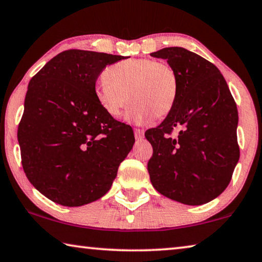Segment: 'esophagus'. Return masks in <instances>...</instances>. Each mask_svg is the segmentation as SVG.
Segmentation results:
<instances>
[{"mask_svg": "<svg viewBox=\"0 0 262 262\" xmlns=\"http://www.w3.org/2000/svg\"><path fill=\"white\" fill-rule=\"evenodd\" d=\"M134 135L136 140H142L144 138V130L143 129H135Z\"/></svg>", "mask_w": 262, "mask_h": 262, "instance_id": "obj_1", "label": "esophagus"}]
</instances>
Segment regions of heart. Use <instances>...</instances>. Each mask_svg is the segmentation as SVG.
<instances>
[{
	"mask_svg": "<svg viewBox=\"0 0 262 262\" xmlns=\"http://www.w3.org/2000/svg\"><path fill=\"white\" fill-rule=\"evenodd\" d=\"M95 86L98 101L107 113L119 118L128 102V121L150 122L163 119L172 111L178 95L177 74L171 66L149 58H130L105 70ZM130 97H128L127 95Z\"/></svg>",
	"mask_w": 262,
	"mask_h": 262,
	"instance_id": "obj_1",
	"label": "heart"
}]
</instances>
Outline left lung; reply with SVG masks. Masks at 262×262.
<instances>
[{
    "mask_svg": "<svg viewBox=\"0 0 262 262\" xmlns=\"http://www.w3.org/2000/svg\"><path fill=\"white\" fill-rule=\"evenodd\" d=\"M150 55L167 59L178 79L172 111L144 134L152 146L151 184L172 201L205 204L227 188L238 163L235 101L217 66L197 53L173 47Z\"/></svg>",
    "mask_w": 262,
    "mask_h": 262,
    "instance_id": "1",
    "label": "left lung"
}]
</instances>
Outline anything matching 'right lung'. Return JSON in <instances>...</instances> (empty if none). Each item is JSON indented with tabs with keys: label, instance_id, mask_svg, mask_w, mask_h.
Returning a JSON list of instances; mask_svg holds the SVG:
<instances>
[{
	"label": "right lung",
	"instance_id": "1",
	"mask_svg": "<svg viewBox=\"0 0 262 262\" xmlns=\"http://www.w3.org/2000/svg\"><path fill=\"white\" fill-rule=\"evenodd\" d=\"M108 53L66 50L31 78L17 139L28 180L50 201L81 206L111 189L135 142L130 126L98 101L95 81Z\"/></svg>",
	"mask_w": 262,
	"mask_h": 262
}]
</instances>
